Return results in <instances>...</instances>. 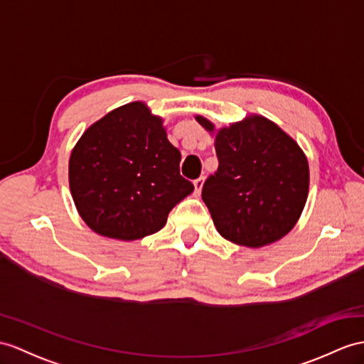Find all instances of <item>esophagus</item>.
I'll return each instance as SVG.
<instances>
[{
	"label": "esophagus",
	"mask_w": 364,
	"mask_h": 364,
	"mask_svg": "<svg viewBox=\"0 0 364 364\" xmlns=\"http://www.w3.org/2000/svg\"><path fill=\"white\" fill-rule=\"evenodd\" d=\"M203 181H205V177H199V179H196V181L193 182L194 183V194H196V196H199L200 191H202Z\"/></svg>",
	"instance_id": "obj_1"
}]
</instances>
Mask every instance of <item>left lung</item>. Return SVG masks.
<instances>
[{
    "mask_svg": "<svg viewBox=\"0 0 364 364\" xmlns=\"http://www.w3.org/2000/svg\"><path fill=\"white\" fill-rule=\"evenodd\" d=\"M215 136L218 171L203 183L202 200L219 235L259 249L295 227L309 194V162L303 149L277 123L250 114L230 127L196 115Z\"/></svg>",
    "mask_w": 364,
    "mask_h": 364,
    "instance_id": "obj_1",
    "label": "left lung"
}]
</instances>
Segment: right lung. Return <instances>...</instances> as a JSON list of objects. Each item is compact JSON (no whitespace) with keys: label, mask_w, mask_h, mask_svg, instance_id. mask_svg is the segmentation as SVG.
<instances>
[{"label":"right lung","mask_w":364,"mask_h":364,"mask_svg":"<svg viewBox=\"0 0 364 364\" xmlns=\"http://www.w3.org/2000/svg\"><path fill=\"white\" fill-rule=\"evenodd\" d=\"M164 119L131 102L87 128L69 157V188L80 218L97 235L136 241L164 228L193 193Z\"/></svg>","instance_id":"add662e5"}]
</instances>
